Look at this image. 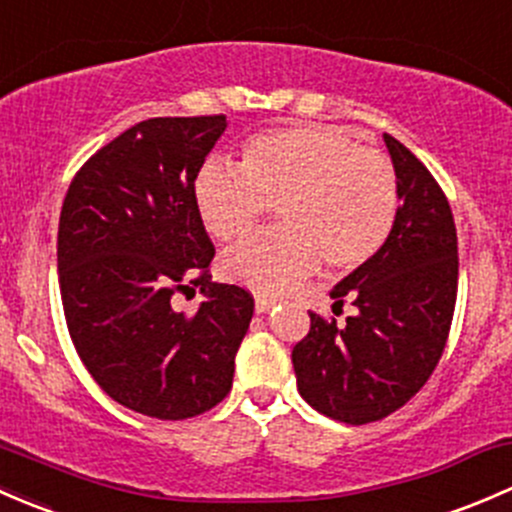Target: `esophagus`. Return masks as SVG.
<instances>
[{
  "label": "esophagus",
  "mask_w": 512,
  "mask_h": 512,
  "mask_svg": "<svg viewBox=\"0 0 512 512\" xmlns=\"http://www.w3.org/2000/svg\"><path fill=\"white\" fill-rule=\"evenodd\" d=\"M276 303H278L276 298H266V295H256L254 308H256V313H268V310H271V308H276Z\"/></svg>",
  "instance_id": "1"
}]
</instances>
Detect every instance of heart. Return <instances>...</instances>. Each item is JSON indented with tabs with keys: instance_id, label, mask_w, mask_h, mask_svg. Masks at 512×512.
Segmentation results:
<instances>
[{
	"instance_id": "heart-1",
	"label": "heart",
	"mask_w": 512,
	"mask_h": 512,
	"mask_svg": "<svg viewBox=\"0 0 512 512\" xmlns=\"http://www.w3.org/2000/svg\"><path fill=\"white\" fill-rule=\"evenodd\" d=\"M194 207L219 241L241 239L276 207L281 226L226 251L219 268L251 291L283 293L320 261L330 271L370 261L397 221L399 182L379 150L325 125H295L251 138L239 167L207 162Z\"/></svg>"
}]
</instances>
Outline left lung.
<instances>
[{
	"label": "left lung",
	"mask_w": 512,
	"mask_h": 512,
	"mask_svg": "<svg viewBox=\"0 0 512 512\" xmlns=\"http://www.w3.org/2000/svg\"><path fill=\"white\" fill-rule=\"evenodd\" d=\"M399 182V212L370 261L333 288L352 300L345 325L310 313V333L293 347L305 402L330 419L370 424L397 412L426 384L449 337L458 288L451 207L431 172L384 133Z\"/></svg>",
	"instance_id": "obj_1"
}]
</instances>
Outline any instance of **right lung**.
<instances>
[{
  "instance_id": "right-lung-1",
  "label": "right lung",
  "mask_w": 512,
  "mask_h": 512,
  "mask_svg": "<svg viewBox=\"0 0 512 512\" xmlns=\"http://www.w3.org/2000/svg\"><path fill=\"white\" fill-rule=\"evenodd\" d=\"M226 115L150 118L78 170L59 219V286L78 357L108 397L155 419L217 407L254 298L207 273L214 246L194 207V179ZM205 295L179 314L171 295Z\"/></svg>"
}]
</instances>
